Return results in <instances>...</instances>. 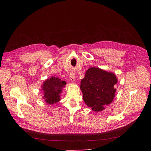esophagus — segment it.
I'll list each match as a JSON object with an SVG mask.
<instances>
[{"mask_svg": "<svg viewBox=\"0 0 151 151\" xmlns=\"http://www.w3.org/2000/svg\"><path fill=\"white\" fill-rule=\"evenodd\" d=\"M70 79L72 82H74L75 80V74L74 73H70Z\"/></svg>", "mask_w": 151, "mask_h": 151, "instance_id": "1", "label": "esophagus"}]
</instances>
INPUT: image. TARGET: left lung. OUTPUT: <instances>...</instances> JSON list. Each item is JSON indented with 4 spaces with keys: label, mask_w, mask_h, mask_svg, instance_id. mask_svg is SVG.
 Instances as JSON below:
<instances>
[{
    "label": "left lung",
    "mask_w": 151,
    "mask_h": 151,
    "mask_svg": "<svg viewBox=\"0 0 151 151\" xmlns=\"http://www.w3.org/2000/svg\"><path fill=\"white\" fill-rule=\"evenodd\" d=\"M117 83V78L112 73L100 68H91L85 73L81 80L80 88L83 94V100L94 111H101L113 101Z\"/></svg>",
    "instance_id": "obj_1"
}]
</instances>
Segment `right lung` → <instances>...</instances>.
I'll list each match as a JSON object with an SVG mask.
<instances>
[{
    "mask_svg": "<svg viewBox=\"0 0 151 151\" xmlns=\"http://www.w3.org/2000/svg\"><path fill=\"white\" fill-rule=\"evenodd\" d=\"M66 84V82L64 81H61V79L53 76L47 79L42 86V90L44 91V94L43 98L46 103L52 104L59 101L61 89Z\"/></svg>",
    "mask_w": 151,
    "mask_h": 151,
    "instance_id": "1",
    "label": "right lung"
}]
</instances>
